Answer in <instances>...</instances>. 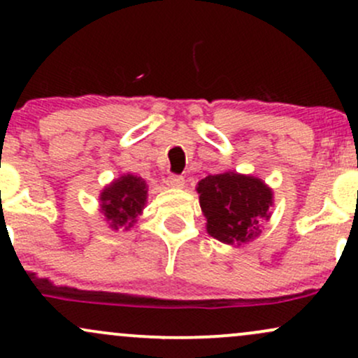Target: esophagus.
<instances>
[{"label":"esophagus","mask_w":358,"mask_h":358,"mask_svg":"<svg viewBox=\"0 0 358 358\" xmlns=\"http://www.w3.org/2000/svg\"><path fill=\"white\" fill-rule=\"evenodd\" d=\"M166 185L171 188H183L185 187V178L180 175H171L166 178Z\"/></svg>","instance_id":"1"}]
</instances>
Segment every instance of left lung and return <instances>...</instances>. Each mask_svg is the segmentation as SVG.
I'll return each mask as SVG.
<instances>
[{
  "label": "left lung",
  "instance_id": "8db88e82",
  "mask_svg": "<svg viewBox=\"0 0 358 358\" xmlns=\"http://www.w3.org/2000/svg\"><path fill=\"white\" fill-rule=\"evenodd\" d=\"M207 232L224 244H244L261 234L269 220L273 190L261 178L225 171L208 175L196 187Z\"/></svg>",
  "mask_w": 358,
  "mask_h": 358
}]
</instances>
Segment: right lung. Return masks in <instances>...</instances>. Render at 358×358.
<instances>
[{
    "instance_id": "right-lung-1",
    "label": "right lung",
    "mask_w": 358,
    "mask_h": 358,
    "mask_svg": "<svg viewBox=\"0 0 358 358\" xmlns=\"http://www.w3.org/2000/svg\"><path fill=\"white\" fill-rule=\"evenodd\" d=\"M148 199V185L141 176L122 175L101 192V210L109 227L127 231L141 215Z\"/></svg>"
}]
</instances>
